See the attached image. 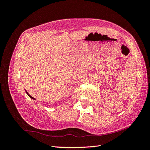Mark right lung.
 <instances>
[{"label":"right lung","instance_id":"obj_1","mask_svg":"<svg viewBox=\"0 0 150 150\" xmlns=\"http://www.w3.org/2000/svg\"><path fill=\"white\" fill-rule=\"evenodd\" d=\"M26 93H27V94H28V96H30V98H32V99H34V100H35V98H33V97H32V96H30V95H29V94H28V92H26Z\"/></svg>","mask_w":150,"mask_h":150}]
</instances>
